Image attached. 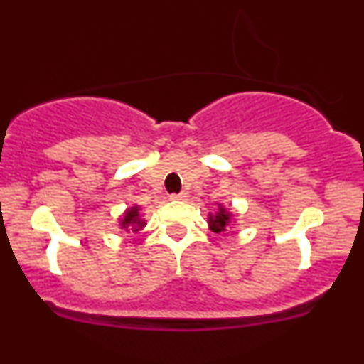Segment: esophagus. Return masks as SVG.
<instances>
[{"instance_id":"obj_1","label":"esophagus","mask_w":364,"mask_h":364,"mask_svg":"<svg viewBox=\"0 0 364 364\" xmlns=\"http://www.w3.org/2000/svg\"><path fill=\"white\" fill-rule=\"evenodd\" d=\"M169 198L171 200H178V202H185V200L188 198V193H186V191H181V193H178V195H171Z\"/></svg>"}]
</instances>
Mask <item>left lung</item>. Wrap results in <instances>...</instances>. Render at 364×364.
<instances>
[{"instance_id": "left-lung-1", "label": "left lung", "mask_w": 364, "mask_h": 364, "mask_svg": "<svg viewBox=\"0 0 364 364\" xmlns=\"http://www.w3.org/2000/svg\"><path fill=\"white\" fill-rule=\"evenodd\" d=\"M208 229L217 235H228L229 229H232L236 225V215L229 210L228 207H224L223 203H217L215 212H210L207 217Z\"/></svg>"}]
</instances>
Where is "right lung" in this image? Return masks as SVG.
<instances>
[{
    "label": "right lung",
    "mask_w": 364,
    "mask_h": 364,
    "mask_svg": "<svg viewBox=\"0 0 364 364\" xmlns=\"http://www.w3.org/2000/svg\"><path fill=\"white\" fill-rule=\"evenodd\" d=\"M118 225L121 229H124V231L128 232H139L141 229L147 225V220L144 219V215H141V207L140 205H132L128 207L127 210L123 212V215L119 217L118 220Z\"/></svg>",
    "instance_id": "obj_1"
}]
</instances>
